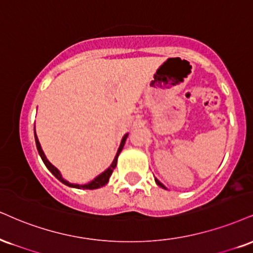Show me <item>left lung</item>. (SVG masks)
Listing matches in <instances>:
<instances>
[{
    "label": "left lung",
    "instance_id": "1",
    "mask_svg": "<svg viewBox=\"0 0 253 253\" xmlns=\"http://www.w3.org/2000/svg\"><path fill=\"white\" fill-rule=\"evenodd\" d=\"M154 180H156V182H157V185H159V186L160 187H163V188H165V190H166V187H165V185H164V184H161V182L159 181V180H158V179L156 178V179H154Z\"/></svg>",
    "mask_w": 253,
    "mask_h": 253
}]
</instances>
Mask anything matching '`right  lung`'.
Here are the masks:
<instances>
[{
	"instance_id": "obj_1",
	"label": "right lung",
	"mask_w": 253,
	"mask_h": 253,
	"mask_svg": "<svg viewBox=\"0 0 253 253\" xmlns=\"http://www.w3.org/2000/svg\"><path fill=\"white\" fill-rule=\"evenodd\" d=\"M34 135H35V142H36V147H38V151H39V154L40 157H41L42 161H43V164L45 165V167H47L48 169L51 172V174H53L54 176H55L56 179H59V180L62 182V184L67 185V186L69 187H74V188H79V190H95V188H100L102 186H105L106 184H107L108 180H109V176L112 175V173H113L115 166H117V163H118V157L119 154H120V152L123 151L124 148V145L125 142H126V139L127 136H128V133L127 134H125L123 136V139H121V142H120V146H119L118 148V152H117V156L114 157V160L113 163L111 164V166L108 167L107 169H105L102 173H100L99 175L95 176V178L93 179V180H90L89 182H87V184H84V185H79V184H72V182L67 181L66 179L62 178V175H61V173L59 169H56L55 166L51 165V164L49 163V160L47 159V157H45V154L43 153V150H42L41 145H40V141L38 139V135H36V132L34 130Z\"/></svg>"
}]
</instances>
